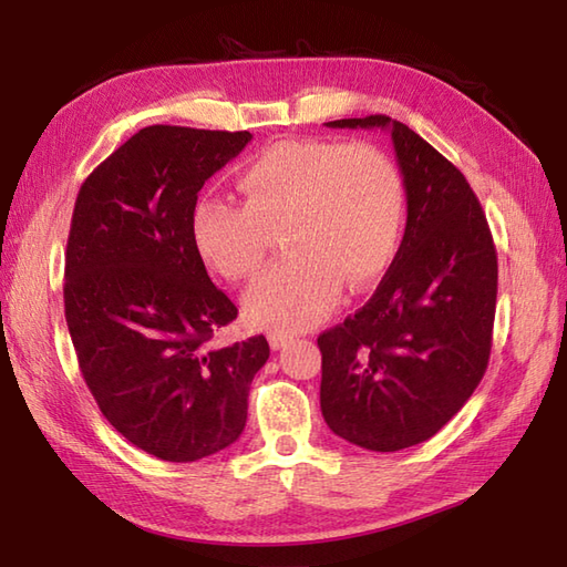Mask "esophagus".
Listing matches in <instances>:
<instances>
[{
  "label": "esophagus",
  "mask_w": 567,
  "mask_h": 567,
  "mask_svg": "<svg viewBox=\"0 0 567 567\" xmlns=\"http://www.w3.org/2000/svg\"><path fill=\"white\" fill-rule=\"evenodd\" d=\"M268 341H270L272 351H280V348H285L287 343L292 341V333H287V331H270V333H268Z\"/></svg>",
  "instance_id": "esophagus-1"
}]
</instances>
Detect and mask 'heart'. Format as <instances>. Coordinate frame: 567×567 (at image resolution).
<instances>
[{
  "label": "heart",
  "instance_id": "1",
  "mask_svg": "<svg viewBox=\"0 0 567 567\" xmlns=\"http://www.w3.org/2000/svg\"><path fill=\"white\" fill-rule=\"evenodd\" d=\"M244 204L204 197L192 212V238L212 270L250 280L285 226L280 260L250 287L252 323L302 331L339 302L343 282L360 292L390 268L404 221L400 171L370 143L280 141L238 175Z\"/></svg>",
  "mask_w": 567,
  "mask_h": 567
}]
</instances>
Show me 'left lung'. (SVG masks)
I'll list each match as a JSON object with an SVG mask.
<instances>
[{"label": "left lung", "mask_w": 567, "mask_h": 567, "mask_svg": "<svg viewBox=\"0 0 567 567\" xmlns=\"http://www.w3.org/2000/svg\"><path fill=\"white\" fill-rule=\"evenodd\" d=\"M331 128L390 131L406 192L400 250L363 309L323 331L321 414L360 449L429 441L483 380L497 305V250L465 175L384 114Z\"/></svg>", "instance_id": "obj_1"}]
</instances>
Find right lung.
<instances>
[{
  "instance_id": "right-lung-1",
  "label": "right lung",
  "mask_w": 567,
  "mask_h": 567,
  "mask_svg": "<svg viewBox=\"0 0 567 567\" xmlns=\"http://www.w3.org/2000/svg\"><path fill=\"white\" fill-rule=\"evenodd\" d=\"M248 131L146 126L84 179L65 250V321L106 421L161 461L231 445L270 355L265 336L212 348L236 305L192 238L204 183L246 148Z\"/></svg>"
}]
</instances>
